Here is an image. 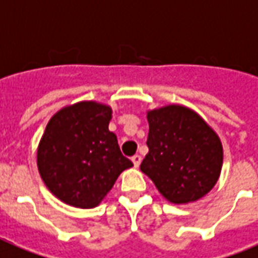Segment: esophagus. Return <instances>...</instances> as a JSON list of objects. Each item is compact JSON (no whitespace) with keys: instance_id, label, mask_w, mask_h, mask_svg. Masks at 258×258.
<instances>
[{"instance_id":"34e87169","label":"esophagus","mask_w":258,"mask_h":258,"mask_svg":"<svg viewBox=\"0 0 258 258\" xmlns=\"http://www.w3.org/2000/svg\"><path fill=\"white\" fill-rule=\"evenodd\" d=\"M132 162L135 165V168H139L140 166V163H142V155H135V157H132Z\"/></svg>"}]
</instances>
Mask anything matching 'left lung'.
<instances>
[{"instance_id":"1","label":"left lung","mask_w":258,"mask_h":258,"mask_svg":"<svg viewBox=\"0 0 258 258\" xmlns=\"http://www.w3.org/2000/svg\"><path fill=\"white\" fill-rule=\"evenodd\" d=\"M148 154L140 169L163 198L185 205L204 198L223 168L219 135L197 111L181 104L147 111Z\"/></svg>"}]
</instances>
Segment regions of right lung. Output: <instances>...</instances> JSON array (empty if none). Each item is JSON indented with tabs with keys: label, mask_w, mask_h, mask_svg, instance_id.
<instances>
[{
	"label": "right lung",
	"mask_w": 258,
	"mask_h": 258,
	"mask_svg": "<svg viewBox=\"0 0 258 258\" xmlns=\"http://www.w3.org/2000/svg\"><path fill=\"white\" fill-rule=\"evenodd\" d=\"M112 108L84 100L54 112L37 148V166L45 185L66 205L99 206L116 178L133 163L122 155L108 131Z\"/></svg>",
	"instance_id": "obj_1"
}]
</instances>
